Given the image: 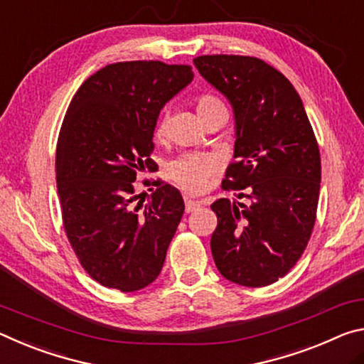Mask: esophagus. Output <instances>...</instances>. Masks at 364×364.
Returning <instances> with one entry per match:
<instances>
[{"label":"esophagus","instance_id":"esophagus-1","mask_svg":"<svg viewBox=\"0 0 364 364\" xmlns=\"http://www.w3.org/2000/svg\"><path fill=\"white\" fill-rule=\"evenodd\" d=\"M201 208V201H196L192 198H186V211L187 213H193Z\"/></svg>","mask_w":364,"mask_h":364}]
</instances>
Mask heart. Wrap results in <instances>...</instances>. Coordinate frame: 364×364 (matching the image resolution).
I'll return each mask as SVG.
<instances>
[{"label": "heart", "instance_id": "b5f03b06", "mask_svg": "<svg viewBox=\"0 0 364 364\" xmlns=\"http://www.w3.org/2000/svg\"><path fill=\"white\" fill-rule=\"evenodd\" d=\"M195 109L201 121L214 112H228L221 98L213 93H201L195 98ZM168 130V114H161L158 119L154 135L163 139ZM218 171V158L210 153H190L172 161L169 166V176L183 192L190 195H198L203 192L210 183V178Z\"/></svg>", "mask_w": 364, "mask_h": 364}]
</instances>
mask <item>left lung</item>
<instances>
[{
  "instance_id": "left-lung-1",
  "label": "left lung",
  "mask_w": 364,
  "mask_h": 364,
  "mask_svg": "<svg viewBox=\"0 0 364 364\" xmlns=\"http://www.w3.org/2000/svg\"><path fill=\"white\" fill-rule=\"evenodd\" d=\"M193 64L235 112L237 159L223 190L252 200L211 205L214 263L234 284L271 285L296 264L311 238L321 187L318 140L300 95L263 59L205 55Z\"/></svg>"
}]
</instances>
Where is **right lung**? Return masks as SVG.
I'll return each instance as SVG.
<instances>
[{
	"label": "right lung",
	"instance_id": "obj_1",
	"mask_svg": "<svg viewBox=\"0 0 364 364\" xmlns=\"http://www.w3.org/2000/svg\"><path fill=\"white\" fill-rule=\"evenodd\" d=\"M193 79L192 65L112 63L88 77L65 111L56 145L64 232L80 266L108 289L135 291L163 269L183 200L150 158L159 111Z\"/></svg>",
	"mask_w": 364,
	"mask_h": 364
}]
</instances>
